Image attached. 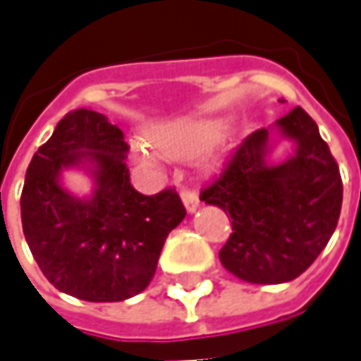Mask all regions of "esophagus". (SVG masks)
I'll use <instances>...</instances> for the list:
<instances>
[{
	"label": "esophagus",
	"mask_w": 361,
	"mask_h": 361,
	"mask_svg": "<svg viewBox=\"0 0 361 361\" xmlns=\"http://www.w3.org/2000/svg\"><path fill=\"white\" fill-rule=\"evenodd\" d=\"M181 201L185 204L188 212H195L199 209V197L193 189H181Z\"/></svg>",
	"instance_id": "esophagus-1"
}]
</instances>
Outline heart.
I'll use <instances>...</instances> for the list:
<instances>
[{
	"mask_svg": "<svg viewBox=\"0 0 361 361\" xmlns=\"http://www.w3.org/2000/svg\"><path fill=\"white\" fill-rule=\"evenodd\" d=\"M226 123L219 118H189L162 123L152 129L150 142L168 158H193L212 149L224 137ZM139 158H149V147L135 142Z\"/></svg>",
	"mask_w": 361,
	"mask_h": 361,
	"instance_id": "b5f03b06",
	"label": "heart"
}]
</instances>
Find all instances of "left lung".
I'll use <instances>...</instances> for the list:
<instances>
[{
    "label": "left lung",
    "instance_id": "obj_1",
    "mask_svg": "<svg viewBox=\"0 0 361 361\" xmlns=\"http://www.w3.org/2000/svg\"><path fill=\"white\" fill-rule=\"evenodd\" d=\"M272 130L296 145L282 163L270 162ZM201 201L232 219L219 253L224 269L251 284H282L325 250L341 216L342 180L317 123L298 106L247 135Z\"/></svg>",
    "mask_w": 361,
    "mask_h": 361
}]
</instances>
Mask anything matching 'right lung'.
<instances>
[{"label": "right lung", "mask_w": 361, "mask_h": 361, "mask_svg": "<svg viewBox=\"0 0 361 361\" xmlns=\"http://www.w3.org/2000/svg\"><path fill=\"white\" fill-rule=\"evenodd\" d=\"M121 129L98 111H69L35 152L20 195L32 257L59 292L85 302H123L157 272L166 238L185 219L176 189L142 195L129 181ZM71 167L93 178V193L61 183Z\"/></svg>", "instance_id": "add662e5"}]
</instances>
